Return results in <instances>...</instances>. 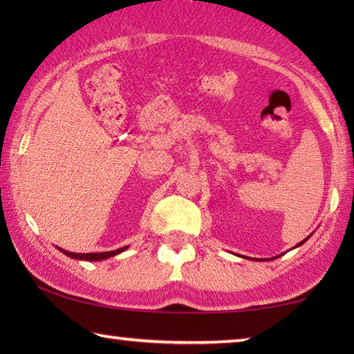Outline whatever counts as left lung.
<instances>
[{
	"mask_svg": "<svg viewBox=\"0 0 354 354\" xmlns=\"http://www.w3.org/2000/svg\"><path fill=\"white\" fill-rule=\"evenodd\" d=\"M301 243H304V241H303V242H299V243H298V247H299V245H301Z\"/></svg>",
	"mask_w": 354,
	"mask_h": 354,
	"instance_id": "obj_1",
	"label": "left lung"
}]
</instances>
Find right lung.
Here are the masks:
<instances>
[{"mask_svg":"<svg viewBox=\"0 0 354 354\" xmlns=\"http://www.w3.org/2000/svg\"><path fill=\"white\" fill-rule=\"evenodd\" d=\"M127 248V247H123V248H118V250H113V251H104V253H86V254H82V253H70V251H65V250H61L64 254H67V256H70V257H75V259H84V261H100V259H107V257H112V256H115V254H118V253H122V251Z\"/></svg>","mask_w":354,"mask_h":354,"instance_id":"right-lung-1","label":"right lung"}]
</instances>
